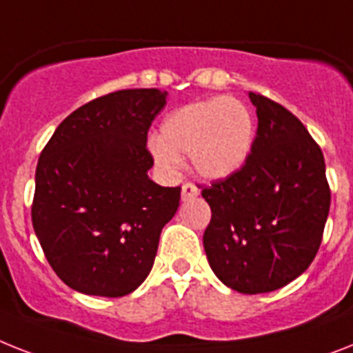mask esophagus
<instances>
[{"label":"esophagus","mask_w":353,"mask_h":353,"mask_svg":"<svg viewBox=\"0 0 353 353\" xmlns=\"http://www.w3.org/2000/svg\"><path fill=\"white\" fill-rule=\"evenodd\" d=\"M198 196V188L193 183H183L182 185V200L188 202V200H193Z\"/></svg>","instance_id":"obj_1"}]
</instances>
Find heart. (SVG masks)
Listing matches in <instances>:
<instances>
[{
    "instance_id": "b5f03b06",
    "label": "heart",
    "mask_w": 353,
    "mask_h": 353,
    "mask_svg": "<svg viewBox=\"0 0 353 353\" xmlns=\"http://www.w3.org/2000/svg\"><path fill=\"white\" fill-rule=\"evenodd\" d=\"M254 144V119L245 103L234 97H212L176 108L160 124L159 139H151L155 164L168 174L191 155L193 171L218 182L245 165Z\"/></svg>"
}]
</instances>
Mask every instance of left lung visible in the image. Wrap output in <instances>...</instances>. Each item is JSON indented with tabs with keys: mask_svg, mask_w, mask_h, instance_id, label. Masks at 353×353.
<instances>
[{
	"mask_svg": "<svg viewBox=\"0 0 353 353\" xmlns=\"http://www.w3.org/2000/svg\"><path fill=\"white\" fill-rule=\"evenodd\" d=\"M258 115L238 173L202 191L211 208L203 249L216 278L241 294L272 292L316 258L330 211L325 159L296 115L249 93Z\"/></svg>",
	"mask_w": 353,
	"mask_h": 353,
	"instance_id": "obj_1",
	"label": "left lung"
}]
</instances>
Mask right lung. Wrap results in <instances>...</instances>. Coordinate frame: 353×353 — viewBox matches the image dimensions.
Segmentation results:
<instances>
[{"label":"right lung","mask_w":353,"mask_h":353,"mask_svg":"<svg viewBox=\"0 0 353 353\" xmlns=\"http://www.w3.org/2000/svg\"><path fill=\"white\" fill-rule=\"evenodd\" d=\"M165 92L121 90L61 122L36 170L32 223L46 260L70 288L121 298L148 278L180 188L148 176L145 148Z\"/></svg>","instance_id":"right-lung-1"}]
</instances>
